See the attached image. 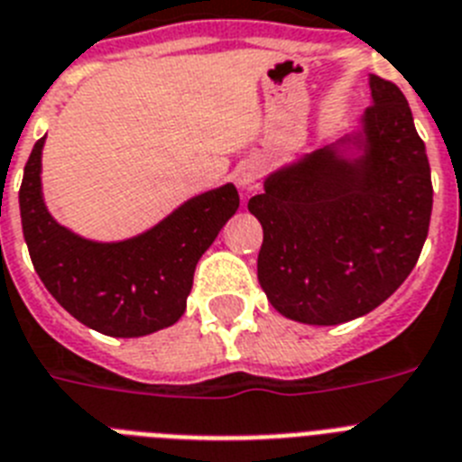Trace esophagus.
Wrapping results in <instances>:
<instances>
[{"instance_id": "obj_1", "label": "esophagus", "mask_w": 462, "mask_h": 462, "mask_svg": "<svg viewBox=\"0 0 462 462\" xmlns=\"http://www.w3.org/2000/svg\"><path fill=\"white\" fill-rule=\"evenodd\" d=\"M235 180H237V188L242 192H251V189L258 188V180H261V166L255 164L254 159L249 162H242L235 173Z\"/></svg>"}]
</instances>
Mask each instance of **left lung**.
<instances>
[{
	"label": "left lung",
	"mask_w": 462,
	"mask_h": 462,
	"mask_svg": "<svg viewBox=\"0 0 462 462\" xmlns=\"http://www.w3.org/2000/svg\"><path fill=\"white\" fill-rule=\"evenodd\" d=\"M362 129L282 166L249 199L263 225L258 282L312 327L364 317L404 284L428 237L432 178L404 93L369 77Z\"/></svg>",
	"instance_id": "8db88e82"
}]
</instances>
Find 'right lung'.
Masks as SVG:
<instances>
[{"instance_id": "add662e5", "label": "right lung", "mask_w": 462, "mask_h": 462, "mask_svg": "<svg viewBox=\"0 0 462 462\" xmlns=\"http://www.w3.org/2000/svg\"><path fill=\"white\" fill-rule=\"evenodd\" d=\"M42 147L23 173L21 223L32 265L58 303L93 331L138 338L176 324L185 312L195 267L239 208L232 183L201 192L122 242H93L53 218L42 197Z\"/></svg>"}]
</instances>
